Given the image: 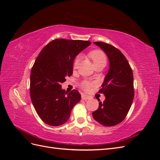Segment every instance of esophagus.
<instances>
[{"instance_id": "34e87169", "label": "esophagus", "mask_w": 160, "mask_h": 160, "mask_svg": "<svg viewBox=\"0 0 160 160\" xmlns=\"http://www.w3.org/2000/svg\"><path fill=\"white\" fill-rule=\"evenodd\" d=\"M91 98V96L88 95H85V94H82L81 95V99L83 100H87V99H90Z\"/></svg>"}]
</instances>
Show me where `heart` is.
Wrapping results in <instances>:
<instances>
[{"label":"heart","mask_w":160,"mask_h":160,"mask_svg":"<svg viewBox=\"0 0 160 160\" xmlns=\"http://www.w3.org/2000/svg\"><path fill=\"white\" fill-rule=\"evenodd\" d=\"M89 57L90 59L92 60L93 65L99 64V63H106V61H107V59H106V57L104 53L99 50H95L93 51H91L89 53ZM79 58L77 57L73 63V67L76 68L79 64ZM92 85L88 81H84L81 83V88H83L85 91H90L91 88H92Z\"/></svg>","instance_id":"obj_1"}]
</instances>
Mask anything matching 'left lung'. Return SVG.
I'll return each mask as SVG.
<instances>
[{
    "label": "left lung",
    "mask_w": 160,
    "mask_h": 160,
    "mask_svg": "<svg viewBox=\"0 0 160 160\" xmlns=\"http://www.w3.org/2000/svg\"><path fill=\"white\" fill-rule=\"evenodd\" d=\"M107 55L109 67L102 88L99 91L105 99L92 113L95 121L104 126H113L126 117L133 96V76L126 58L117 48L103 42H94Z\"/></svg>",
    "instance_id": "obj_1"
}]
</instances>
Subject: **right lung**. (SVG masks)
Listing matches in <instances>:
<instances>
[{"mask_svg": "<svg viewBox=\"0 0 160 160\" xmlns=\"http://www.w3.org/2000/svg\"><path fill=\"white\" fill-rule=\"evenodd\" d=\"M91 44L88 41L55 39L38 55L31 72V99L45 123L51 126L64 124L72 108L81 100L78 91L67 93L61 88V83L72 74L76 56Z\"/></svg>", "mask_w": 160, "mask_h": 160, "instance_id": "right-lung-1", "label": "right lung"}]
</instances>
